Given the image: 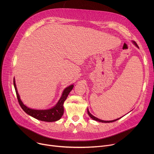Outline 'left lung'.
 <instances>
[{
    "label": "left lung",
    "mask_w": 154,
    "mask_h": 154,
    "mask_svg": "<svg viewBox=\"0 0 154 154\" xmlns=\"http://www.w3.org/2000/svg\"><path fill=\"white\" fill-rule=\"evenodd\" d=\"M132 42L134 44V45L138 48H139V47H138V46L137 45V42H135V41H132ZM87 112H88V115L90 116V117L91 118V119H93V120H95V121H98V122H105V123H109V122H115V121H117V120H118V119H121L122 117H123V116H122V117H121V118H118V119H115V120H113V121H103V120H101V119H99V118H97L96 117H95L94 116H93V115H91V113H90V112H89V109H88V108H87Z\"/></svg>",
    "instance_id": "1"
}]
</instances>
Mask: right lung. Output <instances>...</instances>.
<instances>
[{
	"label": "right lung",
	"mask_w": 154,
	"mask_h": 154,
	"mask_svg": "<svg viewBox=\"0 0 154 154\" xmlns=\"http://www.w3.org/2000/svg\"><path fill=\"white\" fill-rule=\"evenodd\" d=\"M13 84L19 103L21 106L22 109H23L27 115L32 116L33 118L39 121L45 122H55L61 119L64 113V102L66 99L68 94L71 91L74 87V85H71L66 88L63 90L62 95L60 99H59L58 102L52 108L47 109H35L27 107L20 100V96L17 90L14 78L13 79Z\"/></svg>",
	"instance_id": "1"
}]
</instances>
